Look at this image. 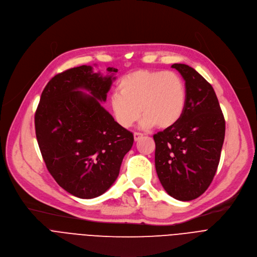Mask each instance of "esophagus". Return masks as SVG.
I'll use <instances>...</instances> for the list:
<instances>
[{
    "instance_id": "34e87169",
    "label": "esophagus",
    "mask_w": 257,
    "mask_h": 257,
    "mask_svg": "<svg viewBox=\"0 0 257 257\" xmlns=\"http://www.w3.org/2000/svg\"><path fill=\"white\" fill-rule=\"evenodd\" d=\"M142 136H143L142 133H140V132H134V140H135V141L139 140Z\"/></svg>"
}]
</instances>
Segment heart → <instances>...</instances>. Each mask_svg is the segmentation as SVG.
<instances>
[{"instance_id":"obj_1","label":"heart","mask_w":257,"mask_h":257,"mask_svg":"<svg viewBox=\"0 0 257 257\" xmlns=\"http://www.w3.org/2000/svg\"><path fill=\"white\" fill-rule=\"evenodd\" d=\"M119 93L111 96V107L117 122L124 128L140 117L142 128L175 126L184 114L186 88L179 75L171 71L138 70L123 77Z\"/></svg>"}]
</instances>
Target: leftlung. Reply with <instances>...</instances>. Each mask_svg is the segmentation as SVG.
I'll list each match as a JSON object with an SVG mask.
<instances>
[{"label": "left lung", "mask_w": 257, "mask_h": 257, "mask_svg": "<svg viewBox=\"0 0 257 257\" xmlns=\"http://www.w3.org/2000/svg\"><path fill=\"white\" fill-rule=\"evenodd\" d=\"M185 80L186 106L179 122L154 135L156 170L164 189L189 201L205 192L215 175L226 123L212 86L185 64H174Z\"/></svg>", "instance_id": "left-lung-1"}]
</instances>
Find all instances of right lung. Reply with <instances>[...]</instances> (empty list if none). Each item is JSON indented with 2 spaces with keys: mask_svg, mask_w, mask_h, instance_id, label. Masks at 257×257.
<instances>
[{
  "mask_svg": "<svg viewBox=\"0 0 257 257\" xmlns=\"http://www.w3.org/2000/svg\"><path fill=\"white\" fill-rule=\"evenodd\" d=\"M106 71L114 74L118 69ZM113 80V75L93 73L91 66L66 70L46 85L35 112L36 139L48 171L79 198L97 197L111 187L133 145V134L100 104Z\"/></svg>",
  "mask_w": 257,
  "mask_h": 257,
  "instance_id": "obj_1",
  "label": "right lung"
}]
</instances>
